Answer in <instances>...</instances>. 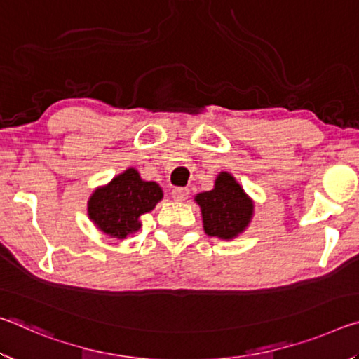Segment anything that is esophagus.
Returning a JSON list of instances; mask_svg holds the SVG:
<instances>
[{"label": "esophagus", "mask_w": 359, "mask_h": 359, "mask_svg": "<svg viewBox=\"0 0 359 359\" xmlns=\"http://www.w3.org/2000/svg\"><path fill=\"white\" fill-rule=\"evenodd\" d=\"M188 193H190V190L187 187H175L172 190V198L175 201H185L188 198Z\"/></svg>", "instance_id": "34e87169"}]
</instances>
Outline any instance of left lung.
Masks as SVG:
<instances>
[{
    "instance_id": "8db88e82",
    "label": "left lung",
    "mask_w": 359,
    "mask_h": 359,
    "mask_svg": "<svg viewBox=\"0 0 359 359\" xmlns=\"http://www.w3.org/2000/svg\"><path fill=\"white\" fill-rule=\"evenodd\" d=\"M194 199L203 212L205 234L212 238H236L245 229L253 214L252 201L228 172L218 175L214 190L199 193Z\"/></svg>"
}]
</instances>
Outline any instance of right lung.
<instances>
[{
	"instance_id": "1",
	"label": "right lung",
	"mask_w": 359,
	"mask_h": 359,
	"mask_svg": "<svg viewBox=\"0 0 359 359\" xmlns=\"http://www.w3.org/2000/svg\"><path fill=\"white\" fill-rule=\"evenodd\" d=\"M163 198L155 182H145L136 169H126L107 187L98 188L88 201V215L102 233L125 239L141 228L139 217Z\"/></svg>"
}]
</instances>
